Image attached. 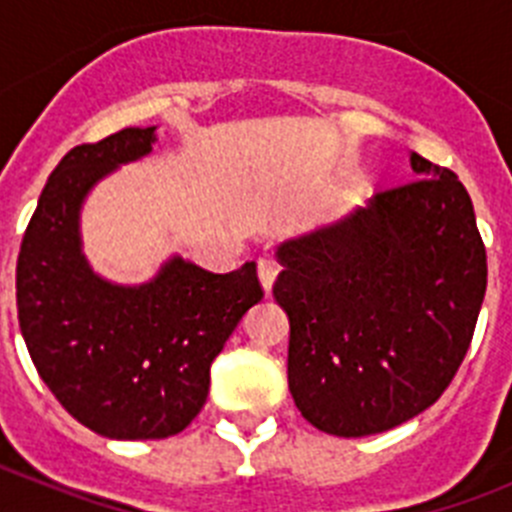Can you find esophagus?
<instances>
[{
	"instance_id": "obj_1",
	"label": "esophagus",
	"mask_w": 512,
	"mask_h": 512,
	"mask_svg": "<svg viewBox=\"0 0 512 512\" xmlns=\"http://www.w3.org/2000/svg\"><path fill=\"white\" fill-rule=\"evenodd\" d=\"M277 274H279L277 261L259 259V282H261V287H264L266 295H269L271 287H274V282H277Z\"/></svg>"
}]
</instances>
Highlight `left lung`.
Here are the masks:
<instances>
[{
    "instance_id": "8db88e82",
    "label": "left lung",
    "mask_w": 512,
    "mask_h": 512,
    "mask_svg": "<svg viewBox=\"0 0 512 512\" xmlns=\"http://www.w3.org/2000/svg\"><path fill=\"white\" fill-rule=\"evenodd\" d=\"M415 179L277 246L289 392L305 420L374 436L431 408L464 361L487 256L459 176L410 151Z\"/></svg>"
}]
</instances>
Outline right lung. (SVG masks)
I'll list each match as a JSON object with an SVG mask.
<instances>
[{"label": "right lung", "mask_w": 512, "mask_h": 512, "mask_svg": "<svg viewBox=\"0 0 512 512\" xmlns=\"http://www.w3.org/2000/svg\"><path fill=\"white\" fill-rule=\"evenodd\" d=\"M156 125L71 148L45 182L17 259V318L40 379L81 425L117 441L184 431L210 366L261 292L256 264L212 274L171 253L120 284L89 264L81 210L102 179L153 153Z\"/></svg>", "instance_id": "right-lung-1"}]
</instances>
